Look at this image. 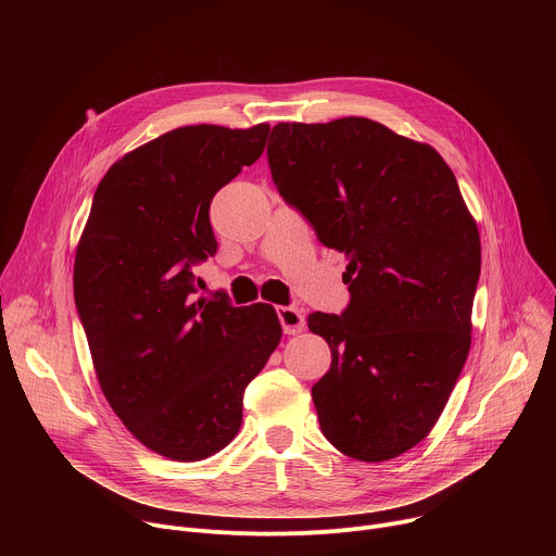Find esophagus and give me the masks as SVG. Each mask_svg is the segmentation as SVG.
Returning a JSON list of instances; mask_svg holds the SVG:
<instances>
[{
	"label": "esophagus",
	"mask_w": 556,
	"mask_h": 556,
	"mask_svg": "<svg viewBox=\"0 0 556 556\" xmlns=\"http://www.w3.org/2000/svg\"><path fill=\"white\" fill-rule=\"evenodd\" d=\"M277 316H279V324L286 334L303 332V328H305L303 309H299L294 305H283V307H277Z\"/></svg>",
	"instance_id": "obj_1"
}]
</instances>
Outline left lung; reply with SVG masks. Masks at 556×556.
Here are the masks:
<instances>
[{
  "label": "left lung",
  "mask_w": 556,
  "mask_h": 556,
  "mask_svg": "<svg viewBox=\"0 0 556 556\" xmlns=\"http://www.w3.org/2000/svg\"><path fill=\"white\" fill-rule=\"evenodd\" d=\"M279 195L350 257V303L307 328L332 350L312 387L324 435L361 462L414 448L438 422L470 348L478 224L442 155L369 118L279 123Z\"/></svg>",
  "instance_id": "8db88e82"
}]
</instances>
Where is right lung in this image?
Here are the masks:
<instances>
[{"label": "right lung", "mask_w": 556, "mask_h": 556, "mask_svg": "<svg viewBox=\"0 0 556 556\" xmlns=\"http://www.w3.org/2000/svg\"><path fill=\"white\" fill-rule=\"evenodd\" d=\"M270 127L189 125L129 151L101 180L76 249L74 301L99 384L151 451L198 462L242 427L249 382L281 339L268 303L195 296L217 253L213 195L266 147Z\"/></svg>", "instance_id": "add662e5"}]
</instances>
